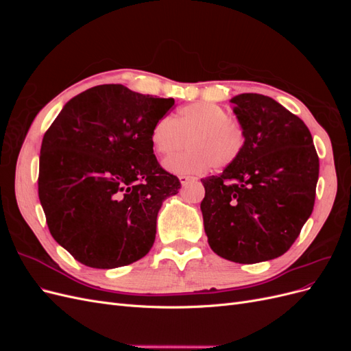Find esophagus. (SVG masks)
Masks as SVG:
<instances>
[{"label":"esophagus","instance_id":"34e87169","mask_svg":"<svg viewBox=\"0 0 351 351\" xmlns=\"http://www.w3.org/2000/svg\"><path fill=\"white\" fill-rule=\"evenodd\" d=\"M196 177H192V176H180V183H182L183 186H187L190 183H195L196 182Z\"/></svg>","mask_w":351,"mask_h":351}]
</instances>
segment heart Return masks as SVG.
Returning <instances> with one entry per match:
<instances>
[{"instance_id": "heart-1", "label": "heart", "mask_w": 351, "mask_h": 351, "mask_svg": "<svg viewBox=\"0 0 351 351\" xmlns=\"http://www.w3.org/2000/svg\"><path fill=\"white\" fill-rule=\"evenodd\" d=\"M190 149L165 159V168L176 174H200L212 165L224 169L234 164L246 147L244 125L212 102H195L180 108L174 117L159 119L151 132L154 151L171 156L186 146Z\"/></svg>"}]
</instances>
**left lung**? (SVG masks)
Segmentation results:
<instances>
[{"label":"left lung","instance_id":"left-lung-1","mask_svg":"<svg viewBox=\"0 0 351 351\" xmlns=\"http://www.w3.org/2000/svg\"><path fill=\"white\" fill-rule=\"evenodd\" d=\"M230 102L247 142L222 174L202 180L205 232L221 258L271 261L291 247L312 214L319 158L306 124L277 101L241 93Z\"/></svg>","mask_w":351,"mask_h":351}]
</instances>
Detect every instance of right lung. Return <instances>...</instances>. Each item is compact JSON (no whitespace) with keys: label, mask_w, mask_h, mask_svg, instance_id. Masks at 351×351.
<instances>
[{"label":"right lung","mask_w":351,"mask_h":351,"mask_svg":"<svg viewBox=\"0 0 351 351\" xmlns=\"http://www.w3.org/2000/svg\"><path fill=\"white\" fill-rule=\"evenodd\" d=\"M123 84L70 99L45 132L38 193L51 236L90 268L142 259L155 241L158 210L180 180L154 155V124L173 108Z\"/></svg>","instance_id":"1"}]
</instances>
